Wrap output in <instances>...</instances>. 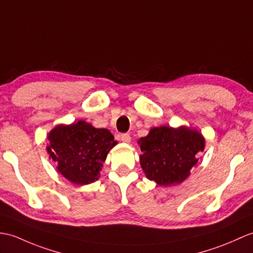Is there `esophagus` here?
I'll list each match as a JSON object with an SVG mask.
<instances>
[{
    "mask_svg": "<svg viewBox=\"0 0 253 253\" xmlns=\"http://www.w3.org/2000/svg\"><path fill=\"white\" fill-rule=\"evenodd\" d=\"M121 140L123 141V142H125V143H129L131 141V137L129 136L128 133H123V134H121Z\"/></svg>",
    "mask_w": 253,
    "mask_h": 253,
    "instance_id": "obj_1",
    "label": "esophagus"
}]
</instances>
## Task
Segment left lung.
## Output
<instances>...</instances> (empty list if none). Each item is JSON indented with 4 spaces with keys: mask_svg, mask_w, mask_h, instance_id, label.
<instances>
[{
    "mask_svg": "<svg viewBox=\"0 0 253 253\" xmlns=\"http://www.w3.org/2000/svg\"><path fill=\"white\" fill-rule=\"evenodd\" d=\"M140 165L145 177L161 186L177 185L189 178L198 163L197 153L205 150L202 132L179 126L153 127L148 136L138 140Z\"/></svg>",
    "mask_w": 253,
    "mask_h": 253,
    "instance_id": "left-lung-1",
    "label": "left lung"
}]
</instances>
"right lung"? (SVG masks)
<instances>
[{"instance_id":"obj_1","label":"right lung","mask_w":253,"mask_h":253,"mask_svg":"<svg viewBox=\"0 0 253 253\" xmlns=\"http://www.w3.org/2000/svg\"><path fill=\"white\" fill-rule=\"evenodd\" d=\"M47 153L58 172L76 185H86L100 178L110 150L117 144L105 128H96L85 121L60 124L47 134Z\"/></svg>"}]
</instances>
